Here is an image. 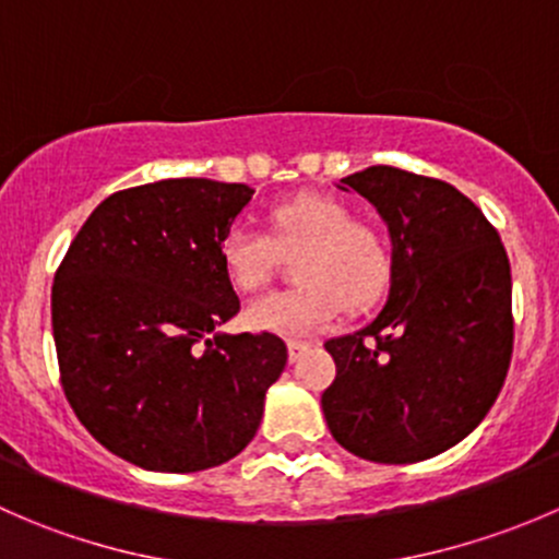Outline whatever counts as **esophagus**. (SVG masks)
I'll use <instances>...</instances> for the list:
<instances>
[{
  "label": "esophagus",
  "instance_id": "obj_1",
  "mask_svg": "<svg viewBox=\"0 0 559 559\" xmlns=\"http://www.w3.org/2000/svg\"><path fill=\"white\" fill-rule=\"evenodd\" d=\"M286 348H289V362H297V359H300L302 354L311 348V343H308V341H289V343H286Z\"/></svg>",
  "mask_w": 559,
  "mask_h": 559
}]
</instances>
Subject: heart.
Segmentation results:
<instances>
[{
    "label": "heart",
    "instance_id": "b5f03b06",
    "mask_svg": "<svg viewBox=\"0 0 559 559\" xmlns=\"http://www.w3.org/2000/svg\"><path fill=\"white\" fill-rule=\"evenodd\" d=\"M267 235L235 224L222 238L218 253L227 281L243 295L262 289L281 257H296L300 286L273 292L246 308V324L275 335H306L324 330L341 308L362 311L384 295L392 257L376 224L354 218L337 197L300 194L267 211Z\"/></svg>",
    "mask_w": 559,
    "mask_h": 559
}]
</instances>
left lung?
<instances>
[{"label":"left lung","mask_w":559,"mask_h":559,"mask_svg":"<svg viewBox=\"0 0 559 559\" xmlns=\"http://www.w3.org/2000/svg\"><path fill=\"white\" fill-rule=\"evenodd\" d=\"M341 183L386 222L392 270L381 313L324 343L337 373L321 411L332 438L362 460H430L476 430L509 373V257L447 180L376 165Z\"/></svg>","instance_id":"1"}]
</instances>
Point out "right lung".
<instances>
[{"label":"right lung","mask_w":559,"mask_h":559,"mask_svg":"<svg viewBox=\"0 0 559 559\" xmlns=\"http://www.w3.org/2000/svg\"><path fill=\"white\" fill-rule=\"evenodd\" d=\"M246 183L167 178L116 191L75 235L50 292L61 386L81 425L145 471L233 460L286 365L273 332H216L240 311L222 238Z\"/></svg>","instance_id":"right-lung-1"}]
</instances>
